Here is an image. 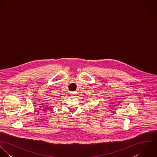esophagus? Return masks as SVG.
<instances>
[{
	"label": "esophagus",
	"instance_id": "1",
	"mask_svg": "<svg viewBox=\"0 0 157 157\" xmlns=\"http://www.w3.org/2000/svg\"><path fill=\"white\" fill-rule=\"evenodd\" d=\"M71 94L72 95H75V92H71Z\"/></svg>",
	"mask_w": 157,
	"mask_h": 157
}]
</instances>
